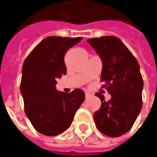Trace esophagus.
Returning a JSON list of instances; mask_svg holds the SVG:
<instances>
[{
  "label": "esophagus",
  "mask_w": 157,
  "mask_h": 157,
  "mask_svg": "<svg viewBox=\"0 0 157 157\" xmlns=\"http://www.w3.org/2000/svg\"><path fill=\"white\" fill-rule=\"evenodd\" d=\"M85 95H86V98H88L91 96V95H90V94H88V93H86V94H85Z\"/></svg>",
  "instance_id": "1"
}]
</instances>
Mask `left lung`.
<instances>
[{"mask_svg":"<svg viewBox=\"0 0 157 157\" xmlns=\"http://www.w3.org/2000/svg\"><path fill=\"white\" fill-rule=\"evenodd\" d=\"M101 58L102 87L111 95L109 101L101 94V107L94 113L97 128L106 136L117 138L128 132L142 108L144 82L140 64L121 40L108 36L87 40Z\"/></svg>","mask_w":157,"mask_h":157,"instance_id":"8db88e82","label":"left lung"}]
</instances>
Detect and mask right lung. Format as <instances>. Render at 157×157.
I'll return each mask as SVG.
<instances>
[{"mask_svg": "<svg viewBox=\"0 0 157 157\" xmlns=\"http://www.w3.org/2000/svg\"><path fill=\"white\" fill-rule=\"evenodd\" d=\"M82 39L47 37L24 62L20 92L25 111L34 128L41 134L55 136L64 132L85 99L82 89L76 88L66 94L57 91L55 87L57 79L67 72L65 52Z\"/></svg>", "mask_w": 157, "mask_h": 157, "instance_id": "1", "label": "right lung"}]
</instances>
